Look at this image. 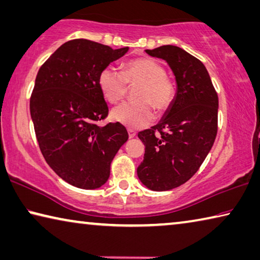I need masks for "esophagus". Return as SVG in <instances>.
Instances as JSON below:
<instances>
[{
    "mask_svg": "<svg viewBox=\"0 0 260 260\" xmlns=\"http://www.w3.org/2000/svg\"><path fill=\"white\" fill-rule=\"evenodd\" d=\"M128 137L129 139H133L137 137V132H134L133 129H128Z\"/></svg>",
    "mask_w": 260,
    "mask_h": 260,
    "instance_id": "34e87169",
    "label": "esophagus"
}]
</instances>
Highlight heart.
<instances>
[{
    "instance_id": "obj_1",
    "label": "heart",
    "mask_w": 260,
    "mask_h": 260,
    "mask_svg": "<svg viewBox=\"0 0 260 260\" xmlns=\"http://www.w3.org/2000/svg\"><path fill=\"white\" fill-rule=\"evenodd\" d=\"M98 83L111 104L122 100L128 85L139 84L134 90L137 101L123 102L112 111L114 120L129 128H139L150 123L155 117L152 108L164 112L175 98L174 82L166 75L163 66L149 57L129 61L122 72L108 66L100 74Z\"/></svg>"
}]
</instances>
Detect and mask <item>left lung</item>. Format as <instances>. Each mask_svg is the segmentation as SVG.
Instances as JSON below:
<instances>
[{
	"instance_id": "1",
	"label": "left lung",
	"mask_w": 260,
	"mask_h": 260,
	"mask_svg": "<svg viewBox=\"0 0 260 260\" xmlns=\"http://www.w3.org/2000/svg\"><path fill=\"white\" fill-rule=\"evenodd\" d=\"M146 53L167 61L177 91L157 125L138 134L146 149L137 172L146 187L168 191L186 183L212 149L219 98L204 63L183 48L166 45Z\"/></svg>"
}]
</instances>
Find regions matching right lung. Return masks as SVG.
<instances>
[{"label": "right lung", "instance_id": "1", "mask_svg": "<svg viewBox=\"0 0 260 260\" xmlns=\"http://www.w3.org/2000/svg\"><path fill=\"white\" fill-rule=\"evenodd\" d=\"M128 52L86 39L67 41L41 66L30 100L45 160L64 182L83 189L108 182L111 162L128 133L119 122L100 127L109 108L98 78Z\"/></svg>", "mask_w": 260, "mask_h": 260}]
</instances>
